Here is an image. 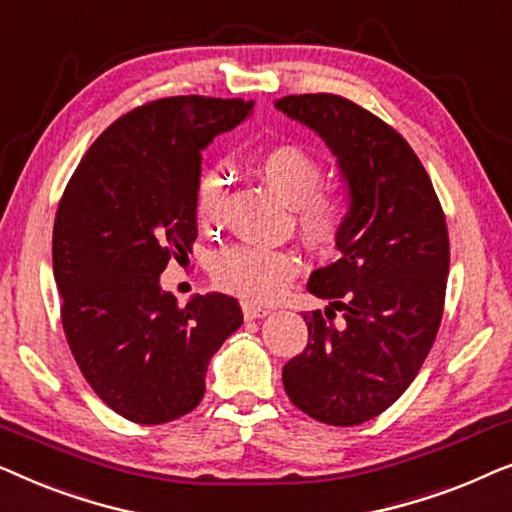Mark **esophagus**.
Listing matches in <instances>:
<instances>
[{
	"label": "esophagus",
	"instance_id": "obj_1",
	"mask_svg": "<svg viewBox=\"0 0 512 512\" xmlns=\"http://www.w3.org/2000/svg\"><path fill=\"white\" fill-rule=\"evenodd\" d=\"M242 312H244V319H263V317H268V314H270L268 307L247 303V300L242 303Z\"/></svg>",
	"mask_w": 512,
	"mask_h": 512
}]
</instances>
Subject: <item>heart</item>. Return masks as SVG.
Returning a JSON list of instances; mask_svg holds the SVG:
<instances>
[{
	"label": "heart",
	"instance_id": "heart-1",
	"mask_svg": "<svg viewBox=\"0 0 512 512\" xmlns=\"http://www.w3.org/2000/svg\"><path fill=\"white\" fill-rule=\"evenodd\" d=\"M258 172L272 191L293 205L303 240L317 251L338 244L352 212V200L342 186L321 184L326 167L312 151L298 144H277L258 153ZM226 209V184L219 174L202 177L195 195V214L205 228L219 226ZM300 270L298 256L289 249L235 244L216 256L212 277L219 289L247 300L270 303L286 291Z\"/></svg>",
	"mask_w": 512,
	"mask_h": 512
}]
</instances>
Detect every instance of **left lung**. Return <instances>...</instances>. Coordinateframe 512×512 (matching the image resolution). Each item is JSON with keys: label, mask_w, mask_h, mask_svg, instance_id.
Masks as SVG:
<instances>
[{"label": "left lung", "mask_w": 512, "mask_h": 512, "mask_svg": "<svg viewBox=\"0 0 512 512\" xmlns=\"http://www.w3.org/2000/svg\"><path fill=\"white\" fill-rule=\"evenodd\" d=\"M275 107L324 139L352 200L340 258L307 282L331 307L303 314L307 347L284 366V389L317 422L356 426L394 405L431 352L450 272L445 214L415 151L382 118L331 93Z\"/></svg>", "instance_id": "1"}]
</instances>
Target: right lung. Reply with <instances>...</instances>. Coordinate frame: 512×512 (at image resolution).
<instances>
[{"instance_id":"add662e5","label":"right lung","mask_w":512,"mask_h":512,"mask_svg":"<svg viewBox=\"0 0 512 512\" xmlns=\"http://www.w3.org/2000/svg\"><path fill=\"white\" fill-rule=\"evenodd\" d=\"M254 102L179 95L128 111L95 139L62 193L53 275L76 366L97 396L135 424L188 415L205 396L209 359L242 326L223 293L186 307L160 289L198 237L202 149Z\"/></svg>"}]
</instances>
